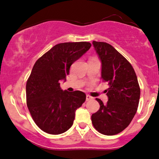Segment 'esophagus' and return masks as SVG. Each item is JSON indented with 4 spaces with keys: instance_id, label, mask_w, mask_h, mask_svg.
Instances as JSON below:
<instances>
[{
    "instance_id": "esophagus-1",
    "label": "esophagus",
    "mask_w": 159,
    "mask_h": 159,
    "mask_svg": "<svg viewBox=\"0 0 159 159\" xmlns=\"http://www.w3.org/2000/svg\"><path fill=\"white\" fill-rule=\"evenodd\" d=\"M92 99H93V98H92V97H91L90 95H89V94L86 95V100H87V101L92 100Z\"/></svg>"
}]
</instances>
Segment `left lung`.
<instances>
[{
	"label": "left lung",
	"mask_w": 159,
	"mask_h": 159,
	"mask_svg": "<svg viewBox=\"0 0 159 159\" xmlns=\"http://www.w3.org/2000/svg\"><path fill=\"white\" fill-rule=\"evenodd\" d=\"M102 64L101 78L107 82L108 101L96 98L100 109L91 115L94 127L106 135L122 132L129 125L139 106L140 87L133 68L111 44L93 41Z\"/></svg>",
	"instance_id": "8db88e82"
}]
</instances>
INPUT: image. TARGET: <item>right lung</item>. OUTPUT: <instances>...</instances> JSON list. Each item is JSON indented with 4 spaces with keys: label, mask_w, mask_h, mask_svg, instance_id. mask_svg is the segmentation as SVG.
I'll return each instance as SVG.
<instances>
[{
    "label": "right lung",
    "mask_w": 159,
    "mask_h": 159,
    "mask_svg": "<svg viewBox=\"0 0 159 159\" xmlns=\"http://www.w3.org/2000/svg\"><path fill=\"white\" fill-rule=\"evenodd\" d=\"M91 43L65 42L55 45L35 61L26 85L27 105L42 131L59 135L71 127L76 110L85 101L80 91H62L70 65L90 49Z\"/></svg>",
    "instance_id": "obj_1"
}]
</instances>
